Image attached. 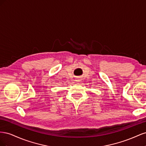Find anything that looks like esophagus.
<instances>
[{
	"label": "esophagus",
	"mask_w": 146,
	"mask_h": 146,
	"mask_svg": "<svg viewBox=\"0 0 146 146\" xmlns=\"http://www.w3.org/2000/svg\"><path fill=\"white\" fill-rule=\"evenodd\" d=\"M77 82H78L79 81H80V80H79V79H77V80H76Z\"/></svg>",
	"instance_id": "esophagus-1"
}]
</instances>
